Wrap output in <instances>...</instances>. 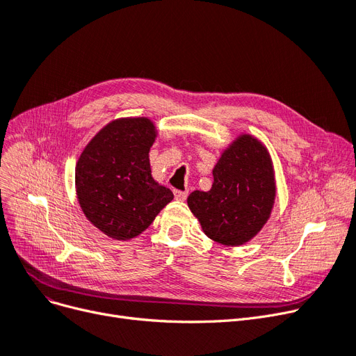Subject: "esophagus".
Instances as JSON below:
<instances>
[{
    "label": "esophagus",
    "mask_w": 356,
    "mask_h": 356,
    "mask_svg": "<svg viewBox=\"0 0 356 356\" xmlns=\"http://www.w3.org/2000/svg\"><path fill=\"white\" fill-rule=\"evenodd\" d=\"M175 197H176L177 200H186L188 192H186V191H184V192H181V191H175Z\"/></svg>",
    "instance_id": "1"
}]
</instances>
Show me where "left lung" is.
<instances>
[{
    "label": "left lung",
    "mask_w": 356,
    "mask_h": 356,
    "mask_svg": "<svg viewBox=\"0 0 356 356\" xmlns=\"http://www.w3.org/2000/svg\"><path fill=\"white\" fill-rule=\"evenodd\" d=\"M208 192L188 197L192 213L204 233L224 245H241L264 228L276 196L269 151L257 138L243 134L221 154Z\"/></svg>",
    "instance_id": "8db88e82"
}]
</instances>
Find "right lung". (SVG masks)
I'll list each match as a JSON object with an SVG mask.
<instances>
[{"instance_id":"add662e5","label":"right lung","mask_w":356,"mask_h":356,"mask_svg":"<svg viewBox=\"0 0 356 356\" xmlns=\"http://www.w3.org/2000/svg\"><path fill=\"white\" fill-rule=\"evenodd\" d=\"M157 129L148 118L107 123L75 165V191L87 220L115 240L140 236L173 200L151 176L149 148Z\"/></svg>"}]
</instances>
